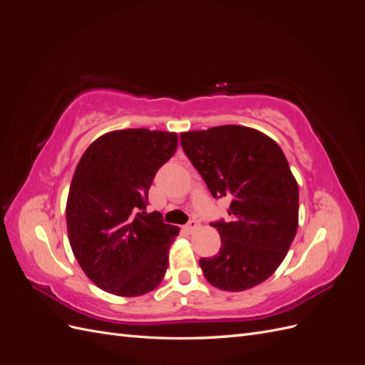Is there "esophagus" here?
<instances>
[{
  "mask_svg": "<svg viewBox=\"0 0 365 365\" xmlns=\"http://www.w3.org/2000/svg\"><path fill=\"white\" fill-rule=\"evenodd\" d=\"M197 227H200V222H197L196 219H190L189 222H187V225H185V230H187V231H193V230H196Z\"/></svg>",
  "mask_w": 365,
  "mask_h": 365,
  "instance_id": "34e87169",
  "label": "esophagus"
}]
</instances>
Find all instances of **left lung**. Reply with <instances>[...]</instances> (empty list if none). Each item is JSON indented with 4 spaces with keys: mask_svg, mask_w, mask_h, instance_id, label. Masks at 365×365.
<instances>
[{
    "mask_svg": "<svg viewBox=\"0 0 365 365\" xmlns=\"http://www.w3.org/2000/svg\"><path fill=\"white\" fill-rule=\"evenodd\" d=\"M180 138L210 193L231 201V219L212 224L219 252L200 259L205 279L235 292L264 282L280 267L298 227V185L283 150L262 132L236 125Z\"/></svg>",
    "mask_w": 365,
    "mask_h": 365,
    "instance_id": "left-lung-1",
    "label": "left lung"
}]
</instances>
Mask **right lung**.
<instances>
[{
  "mask_svg": "<svg viewBox=\"0 0 365 365\" xmlns=\"http://www.w3.org/2000/svg\"><path fill=\"white\" fill-rule=\"evenodd\" d=\"M176 146L173 132L114 130L91 143L77 164L67 201L70 245L88 279L109 294H148L169 267L180 230L145 210L155 173Z\"/></svg>",
  "mask_w": 365,
  "mask_h": 365,
  "instance_id": "obj_1",
  "label": "right lung"
}]
</instances>
